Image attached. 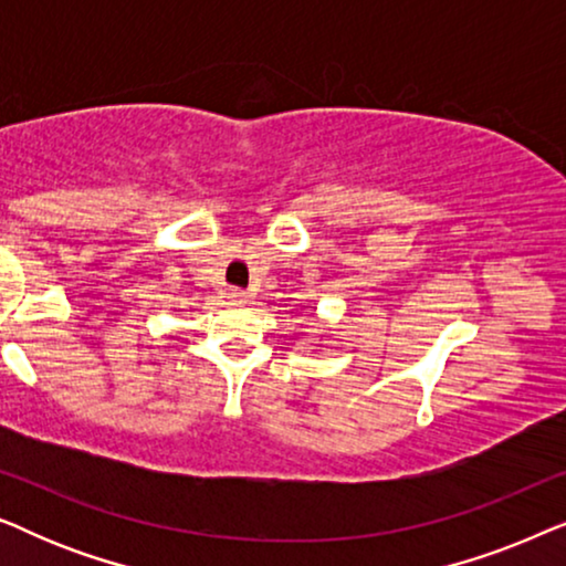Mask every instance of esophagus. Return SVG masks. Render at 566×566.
Segmentation results:
<instances>
[{"instance_id": "1", "label": "esophagus", "mask_w": 566, "mask_h": 566, "mask_svg": "<svg viewBox=\"0 0 566 566\" xmlns=\"http://www.w3.org/2000/svg\"><path fill=\"white\" fill-rule=\"evenodd\" d=\"M227 296H229L231 304H247V293L239 291V289H229Z\"/></svg>"}]
</instances>
